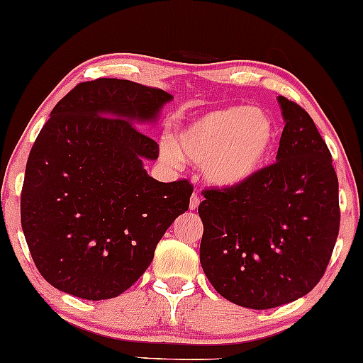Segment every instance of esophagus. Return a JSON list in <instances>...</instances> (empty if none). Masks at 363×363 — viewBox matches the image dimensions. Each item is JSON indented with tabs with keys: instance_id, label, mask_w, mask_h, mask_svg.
I'll use <instances>...</instances> for the list:
<instances>
[{
	"instance_id": "1",
	"label": "esophagus",
	"mask_w": 363,
	"mask_h": 363,
	"mask_svg": "<svg viewBox=\"0 0 363 363\" xmlns=\"http://www.w3.org/2000/svg\"><path fill=\"white\" fill-rule=\"evenodd\" d=\"M199 205H200V196L196 195V193H193V195L190 196V210L199 208Z\"/></svg>"
}]
</instances>
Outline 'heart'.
<instances>
[{"label": "heart", "mask_w": 363, "mask_h": 363, "mask_svg": "<svg viewBox=\"0 0 363 363\" xmlns=\"http://www.w3.org/2000/svg\"><path fill=\"white\" fill-rule=\"evenodd\" d=\"M275 140V123L265 111L233 105L193 116L177 131L175 143L162 141V153L172 163L182 157L200 163L210 185L235 188L265 167Z\"/></svg>", "instance_id": "b5f03b06"}]
</instances>
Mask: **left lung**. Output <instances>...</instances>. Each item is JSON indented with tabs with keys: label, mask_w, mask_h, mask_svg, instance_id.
Returning <instances> with one entry per match:
<instances>
[{
	"label": "left lung",
	"mask_w": 363,
	"mask_h": 363,
	"mask_svg": "<svg viewBox=\"0 0 363 363\" xmlns=\"http://www.w3.org/2000/svg\"><path fill=\"white\" fill-rule=\"evenodd\" d=\"M277 162L235 188H208L200 263L213 289L265 310L307 295L325 274L340 228L338 178L310 115L279 96Z\"/></svg>",
	"instance_id": "obj_1"
}]
</instances>
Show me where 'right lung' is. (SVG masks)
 <instances>
[{
    "instance_id": "add662e5",
    "label": "right lung",
    "mask_w": 363,
    "mask_h": 363,
    "mask_svg": "<svg viewBox=\"0 0 363 363\" xmlns=\"http://www.w3.org/2000/svg\"><path fill=\"white\" fill-rule=\"evenodd\" d=\"M170 93L128 79L74 86L33 145L21 227L41 277L61 291L106 300L128 290L190 205L188 180L163 183L143 168L158 143L135 121H155Z\"/></svg>"
}]
</instances>
